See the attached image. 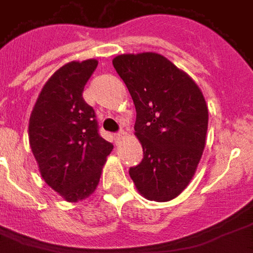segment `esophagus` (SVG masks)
Masks as SVG:
<instances>
[{
    "label": "esophagus",
    "instance_id": "obj_1",
    "mask_svg": "<svg viewBox=\"0 0 253 253\" xmlns=\"http://www.w3.org/2000/svg\"><path fill=\"white\" fill-rule=\"evenodd\" d=\"M125 135H126V132L123 131V130H121L119 132H116V134H115V141H121L122 138L125 137Z\"/></svg>",
    "mask_w": 253,
    "mask_h": 253
}]
</instances>
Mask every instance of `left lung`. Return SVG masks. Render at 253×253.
<instances>
[{
    "label": "left lung",
    "instance_id": "8db88e82",
    "mask_svg": "<svg viewBox=\"0 0 253 253\" xmlns=\"http://www.w3.org/2000/svg\"><path fill=\"white\" fill-rule=\"evenodd\" d=\"M112 63L131 94L143 149L142 161L128 173L145 198L170 201L188 186L205 149V97L186 73L156 52L118 55Z\"/></svg>",
    "mask_w": 253,
    "mask_h": 253
}]
</instances>
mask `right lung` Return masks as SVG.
Masks as SVG:
<instances>
[{
  "label": "right lung",
  "mask_w": 253,
  "mask_h": 253,
  "mask_svg": "<svg viewBox=\"0 0 253 253\" xmlns=\"http://www.w3.org/2000/svg\"><path fill=\"white\" fill-rule=\"evenodd\" d=\"M97 61L70 62L44 84L30 118V145L42 177L67 202L88 198L99 184L112 143L100 135L96 114L84 100Z\"/></svg>",
  "instance_id": "right-lung-1"
}]
</instances>
